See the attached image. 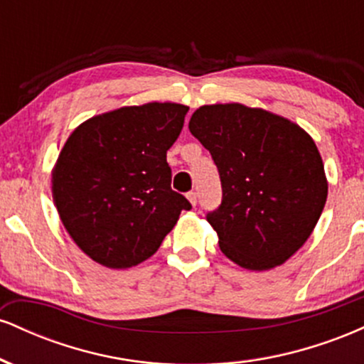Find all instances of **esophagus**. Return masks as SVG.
<instances>
[{
    "instance_id": "obj_1",
    "label": "esophagus",
    "mask_w": 364,
    "mask_h": 364,
    "mask_svg": "<svg viewBox=\"0 0 364 364\" xmlns=\"http://www.w3.org/2000/svg\"><path fill=\"white\" fill-rule=\"evenodd\" d=\"M188 200H190V203H191V205H196V193H195V191H188Z\"/></svg>"
}]
</instances>
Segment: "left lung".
I'll use <instances>...</instances> for the list:
<instances>
[{
  "mask_svg": "<svg viewBox=\"0 0 364 364\" xmlns=\"http://www.w3.org/2000/svg\"><path fill=\"white\" fill-rule=\"evenodd\" d=\"M188 128L219 171L223 202L207 220L220 252L248 270L281 265L310 237L327 202L315 141L289 119L243 104L202 106Z\"/></svg>",
  "mask_w": 364,
  "mask_h": 364,
  "instance_id": "obj_1",
  "label": "left lung"
}]
</instances>
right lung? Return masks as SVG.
<instances>
[{"mask_svg":"<svg viewBox=\"0 0 364 364\" xmlns=\"http://www.w3.org/2000/svg\"><path fill=\"white\" fill-rule=\"evenodd\" d=\"M188 107L129 106L82 123L53 171L61 223L94 262L128 269L152 257L191 203L171 188L166 154Z\"/></svg>","mask_w":364,"mask_h":364,"instance_id":"right-lung-1","label":"right lung"}]
</instances>
